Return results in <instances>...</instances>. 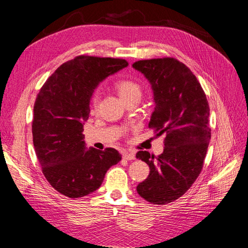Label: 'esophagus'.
<instances>
[{
  "instance_id": "34e87169",
  "label": "esophagus",
  "mask_w": 248,
  "mask_h": 248,
  "mask_svg": "<svg viewBox=\"0 0 248 248\" xmlns=\"http://www.w3.org/2000/svg\"><path fill=\"white\" fill-rule=\"evenodd\" d=\"M123 157L125 160L128 161H132L135 159V154L134 152H128V151H124L123 154Z\"/></svg>"
}]
</instances>
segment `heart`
Returning a JSON list of instances; mask_svg holds the SVG:
<instances>
[{"label": "heart", "instance_id": "b5f03b06", "mask_svg": "<svg viewBox=\"0 0 248 248\" xmlns=\"http://www.w3.org/2000/svg\"><path fill=\"white\" fill-rule=\"evenodd\" d=\"M115 88L123 100L132 97L134 94H140V87L139 84L132 80H129V78H121V80H118L115 83ZM99 99V93L97 92L93 93L91 100L93 108L96 109L98 108Z\"/></svg>", "mask_w": 248, "mask_h": 248}]
</instances>
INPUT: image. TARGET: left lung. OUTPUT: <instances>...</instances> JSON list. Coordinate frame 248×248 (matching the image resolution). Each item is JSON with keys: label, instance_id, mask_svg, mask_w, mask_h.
I'll return each mask as SVG.
<instances>
[{"label": "left lung", "instance_id": "1", "mask_svg": "<svg viewBox=\"0 0 248 248\" xmlns=\"http://www.w3.org/2000/svg\"><path fill=\"white\" fill-rule=\"evenodd\" d=\"M132 67L143 73L154 92L155 107L148 127L156 135L166 134L160 155L136 154L150 168L136 189L151 203H170L192 186L202 170L211 139L209 103L196 77L176 59L139 61Z\"/></svg>", "mask_w": 248, "mask_h": 248}]
</instances>
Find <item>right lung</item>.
<instances>
[{
  "mask_svg": "<svg viewBox=\"0 0 248 248\" xmlns=\"http://www.w3.org/2000/svg\"><path fill=\"white\" fill-rule=\"evenodd\" d=\"M127 66L124 60L78 56L57 68L37 94L31 124L37 159L52 187L67 197L96 191L121 160L114 148L87 149L82 132L94 89Z\"/></svg>",
  "mask_w": 248,
  "mask_h": 248,
  "instance_id": "add662e5",
  "label": "right lung"
}]
</instances>
